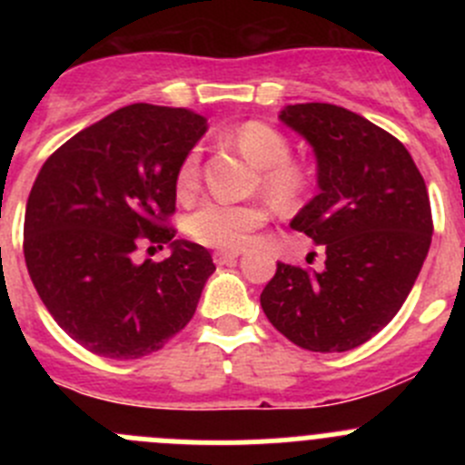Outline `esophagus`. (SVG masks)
<instances>
[{"label":"esophagus","mask_w":465,"mask_h":465,"mask_svg":"<svg viewBox=\"0 0 465 465\" xmlns=\"http://www.w3.org/2000/svg\"><path fill=\"white\" fill-rule=\"evenodd\" d=\"M241 256V252H213V262L215 265H229Z\"/></svg>","instance_id":"esophagus-1"}]
</instances>
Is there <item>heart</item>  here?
I'll return each mask as SVG.
<instances>
[{"instance_id":"obj_1","label":"heart","mask_w":465,"mask_h":465,"mask_svg":"<svg viewBox=\"0 0 465 465\" xmlns=\"http://www.w3.org/2000/svg\"><path fill=\"white\" fill-rule=\"evenodd\" d=\"M236 145L262 171V189L281 206H290L303 191V175L290 163V143L279 130L261 121H247L236 133ZM200 180V153L191 150L177 171V193H193ZM270 218L261 203L233 204L204 200L186 220V232L200 245L215 250H241L252 241L256 229Z\"/></svg>"}]
</instances>
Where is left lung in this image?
Instances as JSON below:
<instances>
[{
  "label": "left lung",
  "instance_id": "1",
  "mask_svg": "<svg viewBox=\"0 0 465 465\" xmlns=\"http://www.w3.org/2000/svg\"><path fill=\"white\" fill-rule=\"evenodd\" d=\"M279 119L315 150L320 193L290 227L326 262H276L261 306L302 349L341 353L382 331L414 288L434 232L428 189L405 145L346 107L297 103Z\"/></svg>",
  "mask_w": 465,
  "mask_h": 465
}]
</instances>
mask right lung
Here are the masks:
<instances>
[{"instance_id":"add662e5","label":"right lung","mask_w":465,"mask_h":465,"mask_svg":"<svg viewBox=\"0 0 465 465\" xmlns=\"http://www.w3.org/2000/svg\"><path fill=\"white\" fill-rule=\"evenodd\" d=\"M206 133L184 107H121L45 162L25 218V259L42 303L72 340L112 360L159 351L193 317L215 265L175 241L177 171ZM172 245V256L134 254Z\"/></svg>"}]
</instances>
